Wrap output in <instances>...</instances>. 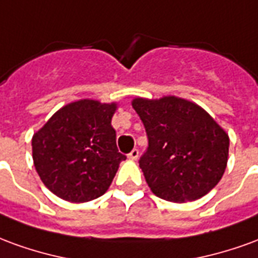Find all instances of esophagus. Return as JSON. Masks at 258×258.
Segmentation results:
<instances>
[{
	"mask_svg": "<svg viewBox=\"0 0 258 258\" xmlns=\"http://www.w3.org/2000/svg\"><path fill=\"white\" fill-rule=\"evenodd\" d=\"M138 156H140V152H138V149H133V151L128 153L130 160H137V159H138Z\"/></svg>",
	"mask_w": 258,
	"mask_h": 258,
	"instance_id": "obj_1",
	"label": "esophagus"
}]
</instances>
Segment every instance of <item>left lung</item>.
I'll return each mask as SVG.
<instances>
[{
  "mask_svg": "<svg viewBox=\"0 0 258 258\" xmlns=\"http://www.w3.org/2000/svg\"><path fill=\"white\" fill-rule=\"evenodd\" d=\"M148 134L140 167L160 199L186 203L216 186L228 163L229 137L203 107L184 98H134Z\"/></svg>",
  "mask_w": 258,
  "mask_h": 258,
  "instance_id": "1",
  "label": "left lung"
}]
</instances>
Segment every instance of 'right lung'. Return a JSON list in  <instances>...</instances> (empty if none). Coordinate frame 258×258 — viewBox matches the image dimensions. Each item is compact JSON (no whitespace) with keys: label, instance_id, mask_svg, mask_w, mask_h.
I'll return each instance as SVG.
<instances>
[{"label":"right lung","instance_id":"obj_1","mask_svg":"<svg viewBox=\"0 0 258 258\" xmlns=\"http://www.w3.org/2000/svg\"><path fill=\"white\" fill-rule=\"evenodd\" d=\"M116 109V102H70L34 133V167L53 195L72 203H84L109 189L118 164L125 160L118 153L112 127Z\"/></svg>","mask_w":258,"mask_h":258}]
</instances>
